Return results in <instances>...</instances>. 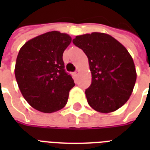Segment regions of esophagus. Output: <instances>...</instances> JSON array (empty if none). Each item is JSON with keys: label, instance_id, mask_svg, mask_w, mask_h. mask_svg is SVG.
<instances>
[{"label": "esophagus", "instance_id": "1", "mask_svg": "<svg viewBox=\"0 0 150 150\" xmlns=\"http://www.w3.org/2000/svg\"><path fill=\"white\" fill-rule=\"evenodd\" d=\"M74 74H75V75H76V76H77V75H79V70L77 69V70L75 71V72H74Z\"/></svg>", "mask_w": 150, "mask_h": 150}]
</instances>
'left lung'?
Instances as JSON below:
<instances>
[{"label": "left lung", "mask_w": 150, "mask_h": 150, "mask_svg": "<svg viewBox=\"0 0 150 150\" xmlns=\"http://www.w3.org/2000/svg\"><path fill=\"white\" fill-rule=\"evenodd\" d=\"M72 42L89 59L92 82L85 93L89 106L101 113L122 107L136 81L134 61L126 48L111 36L101 33L77 36Z\"/></svg>", "instance_id": "obj_1"}]
</instances>
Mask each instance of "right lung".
<instances>
[{
  "label": "right lung",
  "mask_w": 150,
  "mask_h": 150,
  "mask_svg": "<svg viewBox=\"0 0 150 150\" xmlns=\"http://www.w3.org/2000/svg\"><path fill=\"white\" fill-rule=\"evenodd\" d=\"M71 38L60 32H48L32 39L20 49L15 75L22 96L32 107L44 113L62 109L75 86L64 69L63 53Z\"/></svg>",
  "instance_id": "right-lung-1"
}]
</instances>
